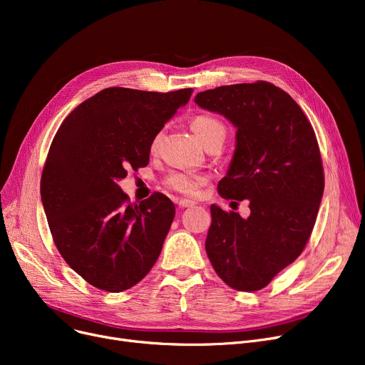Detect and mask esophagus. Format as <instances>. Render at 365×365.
I'll use <instances>...</instances> for the list:
<instances>
[{
  "mask_svg": "<svg viewBox=\"0 0 365 365\" xmlns=\"http://www.w3.org/2000/svg\"><path fill=\"white\" fill-rule=\"evenodd\" d=\"M195 204H197L195 201H192V200H185V198H182V200H179V201H178V205H179L180 208L192 207V205H195Z\"/></svg>",
  "mask_w": 365,
  "mask_h": 365,
  "instance_id": "1",
  "label": "esophagus"
}]
</instances>
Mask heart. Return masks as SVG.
Returning a JSON list of instances; mask_svg holds the SVG:
<instances>
[{"instance_id":"obj_1","label":"heart","mask_w":365,"mask_h":365,"mask_svg":"<svg viewBox=\"0 0 365 365\" xmlns=\"http://www.w3.org/2000/svg\"><path fill=\"white\" fill-rule=\"evenodd\" d=\"M190 127H192L194 133L202 143H205L210 138L215 136L216 133H225V125L219 120L208 117V115H200V117L194 118L192 123H190ZM158 142H160V136L153 139L152 148H157ZM205 182H207V178L197 175V173L171 171L168 176H165L163 183L165 187H168L170 190H175L178 194L194 197L198 194V190Z\"/></svg>"}]
</instances>
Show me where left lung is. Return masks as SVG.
<instances>
[{
	"instance_id": "1",
	"label": "left lung",
	"mask_w": 365,
	"mask_h": 365,
	"mask_svg": "<svg viewBox=\"0 0 365 365\" xmlns=\"http://www.w3.org/2000/svg\"><path fill=\"white\" fill-rule=\"evenodd\" d=\"M195 103L237 127V148L217 190L248 200L250 216L210 207L205 252L216 274L238 292H257L293 263L312 234L324 192L315 131L279 87L256 81L222 86Z\"/></svg>"
}]
</instances>
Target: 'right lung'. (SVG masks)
Returning a JSON list of instances; mask_svg holds the SVG:
<instances>
[{
    "label": "right lung",
    "mask_w": 365,
    "mask_h": 365,
    "mask_svg": "<svg viewBox=\"0 0 365 365\" xmlns=\"http://www.w3.org/2000/svg\"><path fill=\"white\" fill-rule=\"evenodd\" d=\"M192 91L105 88L56 133L41 175L44 212L57 250L96 289H131L161 253L175 204L160 192L130 202L118 180L148 165L153 139Z\"/></svg>",
    "instance_id": "obj_1"
}]
</instances>
